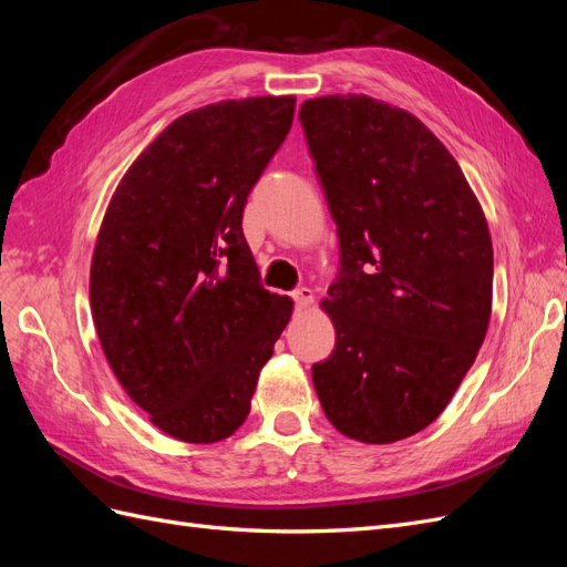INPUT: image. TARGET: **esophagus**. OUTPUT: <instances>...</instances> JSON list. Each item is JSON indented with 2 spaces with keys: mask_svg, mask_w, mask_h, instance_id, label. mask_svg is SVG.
<instances>
[{
  "mask_svg": "<svg viewBox=\"0 0 567 567\" xmlns=\"http://www.w3.org/2000/svg\"><path fill=\"white\" fill-rule=\"evenodd\" d=\"M290 298H293V302H296V307H310L312 305V300H315V296H312V290L310 288H296L293 293H290Z\"/></svg>",
  "mask_w": 567,
  "mask_h": 567,
  "instance_id": "1",
  "label": "esophagus"
}]
</instances>
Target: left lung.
Instances as JSON below:
<instances>
[{
	"label": "left lung",
	"mask_w": 567,
	"mask_h": 567,
	"mask_svg": "<svg viewBox=\"0 0 567 567\" xmlns=\"http://www.w3.org/2000/svg\"><path fill=\"white\" fill-rule=\"evenodd\" d=\"M307 146L338 225L323 310L336 350L312 367L326 419L398 442L450 404L492 312V238L452 153L419 117L364 94L305 101Z\"/></svg>",
	"instance_id": "1"
}]
</instances>
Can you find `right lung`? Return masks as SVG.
<instances>
[{
  "instance_id": "1",
  "label": "right lung",
  "mask_w": 567,
  "mask_h": 567,
  "mask_svg": "<svg viewBox=\"0 0 567 567\" xmlns=\"http://www.w3.org/2000/svg\"><path fill=\"white\" fill-rule=\"evenodd\" d=\"M293 96L177 117L132 163L101 225L90 300L120 385L163 433L229 437L293 302L260 284L244 208L293 123Z\"/></svg>"
}]
</instances>
